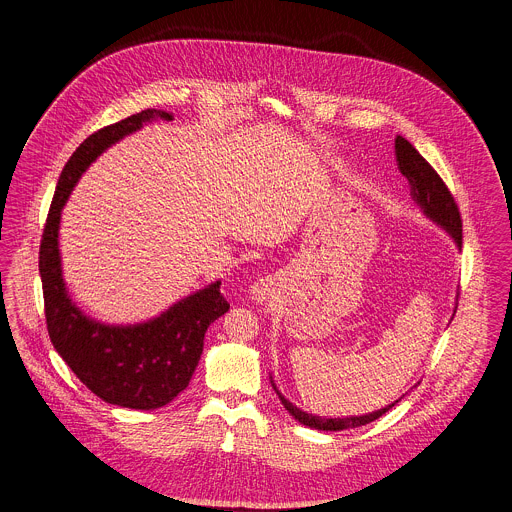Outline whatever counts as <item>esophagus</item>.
<instances>
[{
	"mask_svg": "<svg viewBox=\"0 0 512 512\" xmlns=\"http://www.w3.org/2000/svg\"><path fill=\"white\" fill-rule=\"evenodd\" d=\"M249 294H251V300L263 304V302H267L269 298L275 296V283L271 279H261V281H257L251 286Z\"/></svg>",
	"mask_w": 512,
	"mask_h": 512,
	"instance_id": "1",
	"label": "esophagus"
}]
</instances>
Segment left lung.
<instances>
[{"instance_id":"obj_1","label":"left lung","mask_w":512,"mask_h":512,"mask_svg":"<svg viewBox=\"0 0 512 512\" xmlns=\"http://www.w3.org/2000/svg\"><path fill=\"white\" fill-rule=\"evenodd\" d=\"M395 155H397L398 171L406 176V180L410 184V196H412L414 204L420 206V210L424 212L426 218H430L440 228L446 229V233L454 239L457 249H461V216H459L454 196L448 190V186L444 184V180L440 178V174L434 171L430 167V163L400 135H397V139H395ZM271 385H273L275 393L281 398L284 408L292 414L294 420H298L300 424H304L308 428L324 430V432H340V430H347V428L365 426V424L381 418L385 412H389L402 398L400 397L395 402L387 404L385 408L369 412V414L345 416V418H324V416L308 414V412L296 408L277 389L273 377H271Z\"/></svg>"}]
</instances>
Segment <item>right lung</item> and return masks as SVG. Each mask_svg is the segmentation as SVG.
<instances>
[{
	"mask_svg": "<svg viewBox=\"0 0 512 512\" xmlns=\"http://www.w3.org/2000/svg\"><path fill=\"white\" fill-rule=\"evenodd\" d=\"M153 119L171 121L163 110H143L92 133L58 178L39 249L47 330L58 355L96 397L135 410H153L182 393L200 361L204 334L229 310L220 281L174 302L141 324L114 326L86 316L70 298L58 251L60 212L86 171L108 147Z\"/></svg>",
	"mask_w": 512,
	"mask_h": 512,
	"instance_id": "1",
	"label": "right lung"
}]
</instances>
